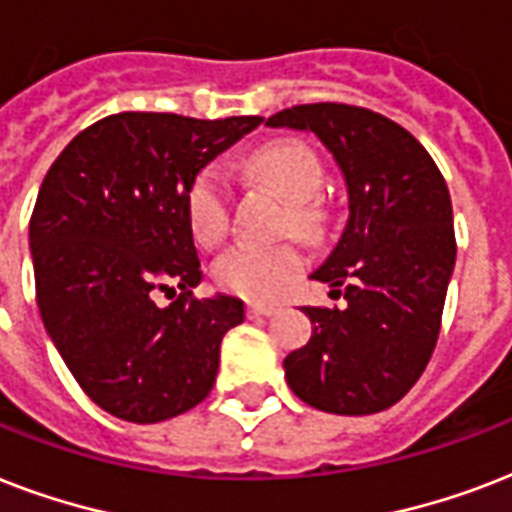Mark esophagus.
Instances as JSON below:
<instances>
[{
  "mask_svg": "<svg viewBox=\"0 0 512 512\" xmlns=\"http://www.w3.org/2000/svg\"><path fill=\"white\" fill-rule=\"evenodd\" d=\"M249 319H265V316H273V313H279V305H260L252 303L247 305Z\"/></svg>",
  "mask_w": 512,
  "mask_h": 512,
  "instance_id": "34e87169",
  "label": "esophagus"
}]
</instances>
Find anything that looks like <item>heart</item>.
Wrapping results in <instances>:
<instances>
[{
    "label": "heart",
    "mask_w": 512,
    "mask_h": 512,
    "mask_svg": "<svg viewBox=\"0 0 512 512\" xmlns=\"http://www.w3.org/2000/svg\"><path fill=\"white\" fill-rule=\"evenodd\" d=\"M244 172L268 185L289 201V228L300 236H313L321 228V207L313 196L324 185V164L308 143L295 138L271 140L247 156ZM185 217L193 239L201 247H215L228 233L231 188L217 167H204L193 175L185 191ZM303 257L292 247H255L239 244L217 257L212 265L217 287L244 300H273L297 273Z\"/></svg>",
    "instance_id": "1"
}]
</instances>
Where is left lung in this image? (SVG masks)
<instances>
[{"label":"left lung","instance_id":"8db88e82","mask_svg":"<svg viewBox=\"0 0 512 512\" xmlns=\"http://www.w3.org/2000/svg\"><path fill=\"white\" fill-rule=\"evenodd\" d=\"M268 127L311 130L340 164L350 215L313 279L342 305H305L313 335L284 358L297 398L329 414H374L425 372L452 279L449 188L422 143L388 116L348 103L284 108Z\"/></svg>","mask_w":512,"mask_h":512}]
</instances>
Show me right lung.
<instances>
[{
	"instance_id": "obj_1",
	"label": "right lung",
	"mask_w": 512,
	"mask_h": 512,
	"mask_svg": "<svg viewBox=\"0 0 512 512\" xmlns=\"http://www.w3.org/2000/svg\"><path fill=\"white\" fill-rule=\"evenodd\" d=\"M263 122L124 111L90 124L47 170L28 241L44 329L87 396L127 422H162L209 396L236 297H196L185 217L193 175ZM156 291L175 296L167 309Z\"/></svg>"
}]
</instances>
